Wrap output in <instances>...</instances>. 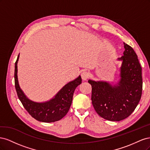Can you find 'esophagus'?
<instances>
[{
    "label": "esophagus",
    "mask_w": 150,
    "mask_h": 150,
    "mask_svg": "<svg viewBox=\"0 0 150 150\" xmlns=\"http://www.w3.org/2000/svg\"><path fill=\"white\" fill-rule=\"evenodd\" d=\"M89 77V73L87 71H84L82 72V74H81V78L84 80L86 81L87 80Z\"/></svg>",
    "instance_id": "esophagus-1"
}]
</instances>
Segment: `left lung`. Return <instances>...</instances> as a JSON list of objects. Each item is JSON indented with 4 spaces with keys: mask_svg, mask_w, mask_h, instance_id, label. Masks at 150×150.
<instances>
[{
    "mask_svg": "<svg viewBox=\"0 0 150 150\" xmlns=\"http://www.w3.org/2000/svg\"><path fill=\"white\" fill-rule=\"evenodd\" d=\"M121 67V79L112 86L103 81L89 80L92 86L93 107L103 118L119 121L128 117L138 104L142 94V67L133 49L125 43Z\"/></svg>",
    "mask_w": 150,
    "mask_h": 150,
    "instance_id": "left-lung-1",
    "label": "left lung"
}]
</instances>
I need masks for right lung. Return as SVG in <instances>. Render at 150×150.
I'll return each instance as SVG.
<instances>
[{
  "instance_id": "1",
  "label": "right lung",
  "mask_w": 150,
  "mask_h": 150,
  "mask_svg": "<svg viewBox=\"0 0 150 150\" xmlns=\"http://www.w3.org/2000/svg\"><path fill=\"white\" fill-rule=\"evenodd\" d=\"M19 57V54L15 63V87L17 96L26 111L32 117L39 121L52 122L62 119L69 110L74 90L81 83L82 80L81 76L66 84L55 97L49 101L41 103L32 101L25 96L18 83L17 73Z\"/></svg>"
}]
</instances>
